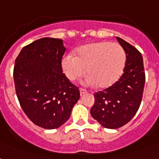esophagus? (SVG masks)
I'll use <instances>...</instances> for the list:
<instances>
[{"mask_svg":"<svg viewBox=\"0 0 159 159\" xmlns=\"http://www.w3.org/2000/svg\"><path fill=\"white\" fill-rule=\"evenodd\" d=\"M87 92V90L82 89V88H80V94H81V96H82V95L86 94Z\"/></svg>","mask_w":159,"mask_h":159,"instance_id":"esophagus-1","label":"esophagus"}]
</instances>
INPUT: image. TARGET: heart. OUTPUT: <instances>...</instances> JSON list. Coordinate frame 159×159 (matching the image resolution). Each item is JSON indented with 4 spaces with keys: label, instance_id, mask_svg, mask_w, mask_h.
Segmentation results:
<instances>
[{
    "label": "heart",
    "instance_id": "heart-1",
    "mask_svg": "<svg viewBox=\"0 0 159 159\" xmlns=\"http://www.w3.org/2000/svg\"><path fill=\"white\" fill-rule=\"evenodd\" d=\"M126 53L117 43L101 41L81 46L75 55L63 56L61 66L67 79L73 82L83 76L86 82L101 88L113 85L123 74Z\"/></svg>",
    "mask_w": 159,
    "mask_h": 159
}]
</instances>
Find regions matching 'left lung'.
Masks as SVG:
<instances>
[{"mask_svg":"<svg viewBox=\"0 0 159 159\" xmlns=\"http://www.w3.org/2000/svg\"><path fill=\"white\" fill-rule=\"evenodd\" d=\"M126 53L123 74L112 86L96 92L91 115L102 126L118 129L129 122L141 104L145 72L140 52L122 39L116 37Z\"/></svg>","mask_w":159,"mask_h":159,"instance_id":"1","label":"left lung"}]
</instances>
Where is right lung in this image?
<instances>
[{
  "label": "right lung",
  "instance_id": "right-lung-1",
  "mask_svg": "<svg viewBox=\"0 0 159 159\" xmlns=\"http://www.w3.org/2000/svg\"><path fill=\"white\" fill-rule=\"evenodd\" d=\"M65 51L62 39H39L22 48L14 66L21 108L34 125L47 129L62 125L80 98L79 88L62 73Z\"/></svg>",
  "mask_w": 159,
  "mask_h": 159
}]
</instances>
